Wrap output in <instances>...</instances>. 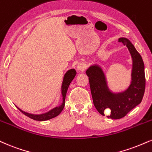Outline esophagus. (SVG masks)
I'll return each mask as SVG.
<instances>
[{
  "mask_svg": "<svg viewBox=\"0 0 152 152\" xmlns=\"http://www.w3.org/2000/svg\"><path fill=\"white\" fill-rule=\"evenodd\" d=\"M77 69L79 71H83L86 69V65L83 63H80L77 65Z\"/></svg>",
  "mask_w": 152,
  "mask_h": 152,
  "instance_id": "1",
  "label": "esophagus"
}]
</instances>
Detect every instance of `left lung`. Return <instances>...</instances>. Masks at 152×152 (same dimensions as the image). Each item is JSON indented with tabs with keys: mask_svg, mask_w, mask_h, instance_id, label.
<instances>
[{
	"mask_svg": "<svg viewBox=\"0 0 152 152\" xmlns=\"http://www.w3.org/2000/svg\"><path fill=\"white\" fill-rule=\"evenodd\" d=\"M118 41L127 46L132 58V81L127 90L118 94L111 92L107 88L105 74L99 66H91L86 71L95 107L103 116L106 110H110L107 117L114 120L125 117L142 102L146 83L142 56L127 39L121 37Z\"/></svg>",
	"mask_w": 152,
	"mask_h": 152,
	"instance_id": "1",
	"label": "left lung"
}]
</instances>
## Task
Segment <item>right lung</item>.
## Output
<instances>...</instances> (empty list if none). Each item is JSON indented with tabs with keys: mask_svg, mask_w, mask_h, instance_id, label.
<instances>
[{
	"mask_svg": "<svg viewBox=\"0 0 152 152\" xmlns=\"http://www.w3.org/2000/svg\"><path fill=\"white\" fill-rule=\"evenodd\" d=\"M76 75V71L75 69H70V70L67 71L64 75V77L63 83H62L61 86V95L62 98H63V103L60 106L58 107H56L52 110H51L50 111L47 112L46 113H44V114L41 115H33V114H30V113H27L24 112V111L21 110L20 108L19 110L22 113H23L25 115H26L29 118L32 119L34 120H38V121H45V120H49V119L54 118L61 113V112L63 110L64 107L65 105V98H66V95L67 90H68V88L70 85L71 82L72 81V80L74 79L75 76Z\"/></svg>",
	"mask_w": 152,
	"mask_h": 152,
	"instance_id": "add662e5",
	"label": "right lung"
}]
</instances>
